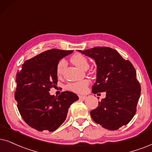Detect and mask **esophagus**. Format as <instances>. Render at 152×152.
<instances>
[{
    "instance_id": "34e87169",
    "label": "esophagus",
    "mask_w": 152,
    "mask_h": 152,
    "mask_svg": "<svg viewBox=\"0 0 152 152\" xmlns=\"http://www.w3.org/2000/svg\"><path fill=\"white\" fill-rule=\"evenodd\" d=\"M78 97H79V99H83V100H84V99H86V97H87L85 95H79V96H78Z\"/></svg>"
}]
</instances>
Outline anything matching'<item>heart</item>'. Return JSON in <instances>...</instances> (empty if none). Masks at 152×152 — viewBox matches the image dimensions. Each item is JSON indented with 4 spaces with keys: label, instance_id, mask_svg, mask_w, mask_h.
Listing matches in <instances>:
<instances>
[{
    "label": "heart",
    "instance_id": "b5f03b06",
    "mask_svg": "<svg viewBox=\"0 0 152 152\" xmlns=\"http://www.w3.org/2000/svg\"><path fill=\"white\" fill-rule=\"evenodd\" d=\"M71 60H72L73 64L76 65V66H78V68L82 69H85L86 68H88V66H89L87 59L83 55H80V54H76V55H73L72 58H71ZM66 66V61L64 59H61L57 66V76H62ZM88 85V80H78V81L69 83V84H67L66 88L68 90H72L73 92H75V93H83L86 91Z\"/></svg>",
    "mask_w": 152,
    "mask_h": 152
}]
</instances>
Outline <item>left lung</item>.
<instances>
[{"label": "left lung", "instance_id": "left-lung-1", "mask_svg": "<svg viewBox=\"0 0 152 152\" xmlns=\"http://www.w3.org/2000/svg\"><path fill=\"white\" fill-rule=\"evenodd\" d=\"M78 51L93 59L97 65V78L92 93H106V97L99 102L98 107L90 111L93 120L110 130L127 125L135 116L141 93L134 66L111 48L95 47Z\"/></svg>", "mask_w": 152, "mask_h": 152}]
</instances>
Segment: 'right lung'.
Masks as SVG:
<instances>
[{
	"instance_id": "right-lung-1",
	"label": "right lung",
	"mask_w": 152,
	"mask_h": 152,
	"mask_svg": "<svg viewBox=\"0 0 152 152\" xmlns=\"http://www.w3.org/2000/svg\"><path fill=\"white\" fill-rule=\"evenodd\" d=\"M73 50L52 49L25 61L17 74L15 93L17 108L28 126L38 131H55L66 118L71 104L78 97L72 92L51 95L57 83V66Z\"/></svg>"
}]
</instances>
